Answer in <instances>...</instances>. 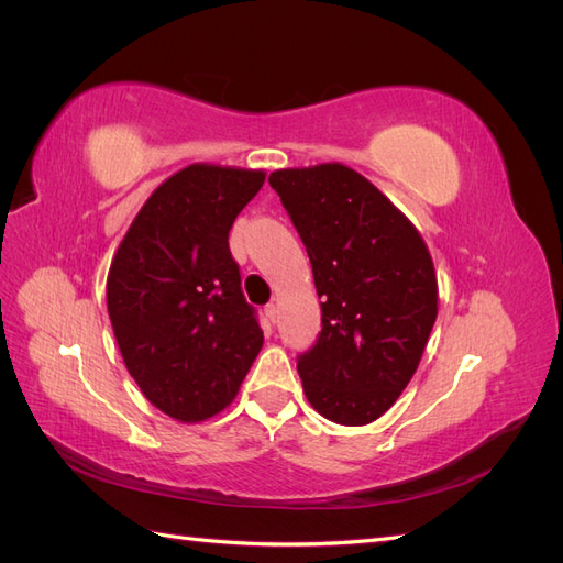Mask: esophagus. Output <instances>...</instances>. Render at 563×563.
<instances>
[{
    "label": "esophagus",
    "mask_w": 563,
    "mask_h": 563,
    "mask_svg": "<svg viewBox=\"0 0 563 563\" xmlns=\"http://www.w3.org/2000/svg\"><path fill=\"white\" fill-rule=\"evenodd\" d=\"M265 317L275 323V319H277V305L275 302H269V305H265Z\"/></svg>",
    "instance_id": "obj_1"
}]
</instances>
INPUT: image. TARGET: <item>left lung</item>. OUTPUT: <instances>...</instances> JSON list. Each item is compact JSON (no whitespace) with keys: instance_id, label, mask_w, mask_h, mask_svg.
Masks as SVG:
<instances>
[{"instance_id":"left-lung-1","label":"left lung","mask_w":563,"mask_h":563,"mask_svg":"<svg viewBox=\"0 0 563 563\" xmlns=\"http://www.w3.org/2000/svg\"><path fill=\"white\" fill-rule=\"evenodd\" d=\"M269 185L308 249L321 331L298 354L305 397L338 424H368L399 399L437 319V275L418 230L343 164L282 168Z\"/></svg>"}]
</instances>
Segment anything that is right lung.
<instances>
[{"label": "right lung", "instance_id": "add662e5", "mask_svg": "<svg viewBox=\"0 0 563 563\" xmlns=\"http://www.w3.org/2000/svg\"><path fill=\"white\" fill-rule=\"evenodd\" d=\"M263 183L246 168H183L143 203L110 265L119 352L147 401L180 422L223 411L263 347L228 244Z\"/></svg>", "mask_w": 563, "mask_h": 563}]
</instances>
